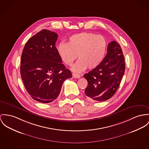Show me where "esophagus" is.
Here are the masks:
<instances>
[{
    "mask_svg": "<svg viewBox=\"0 0 149 149\" xmlns=\"http://www.w3.org/2000/svg\"><path fill=\"white\" fill-rule=\"evenodd\" d=\"M72 78H79L80 77V75L79 74H75V73H72Z\"/></svg>",
    "mask_w": 149,
    "mask_h": 149,
    "instance_id": "obj_1",
    "label": "esophagus"
}]
</instances>
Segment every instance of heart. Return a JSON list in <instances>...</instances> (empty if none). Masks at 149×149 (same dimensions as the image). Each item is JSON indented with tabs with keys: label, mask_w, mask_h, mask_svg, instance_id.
Masks as SVG:
<instances>
[{
	"label": "heart",
	"mask_w": 149,
	"mask_h": 149,
	"mask_svg": "<svg viewBox=\"0 0 149 149\" xmlns=\"http://www.w3.org/2000/svg\"><path fill=\"white\" fill-rule=\"evenodd\" d=\"M107 48L105 38L101 35L83 32L72 35L68 44L62 42L58 52L62 61L71 66L78 55L79 59L72 68V71L81 72L87 69L98 67L104 59Z\"/></svg>",
	"instance_id": "obj_1"
}]
</instances>
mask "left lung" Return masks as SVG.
Listing matches in <instances>:
<instances>
[{"instance_id": "obj_1", "label": "left lung", "mask_w": 149, "mask_h": 149, "mask_svg": "<svg viewBox=\"0 0 149 149\" xmlns=\"http://www.w3.org/2000/svg\"><path fill=\"white\" fill-rule=\"evenodd\" d=\"M125 70V58L120 44L110 42L107 54L101 64L83 77L88 81L85 89L87 96L98 102L105 101L115 95Z\"/></svg>"}]
</instances>
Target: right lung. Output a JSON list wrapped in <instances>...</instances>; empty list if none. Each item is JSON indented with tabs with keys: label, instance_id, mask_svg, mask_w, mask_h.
Instances as JSON below:
<instances>
[{
	"label": "right lung",
	"instance_id": "1",
	"mask_svg": "<svg viewBox=\"0 0 149 149\" xmlns=\"http://www.w3.org/2000/svg\"><path fill=\"white\" fill-rule=\"evenodd\" d=\"M57 38L54 32L42 29L29 39L23 49L21 77L26 91L40 103L56 100L64 81L72 77L56 47Z\"/></svg>",
	"mask_w": 149,
	"mask_h": 149
}]
</instances>
